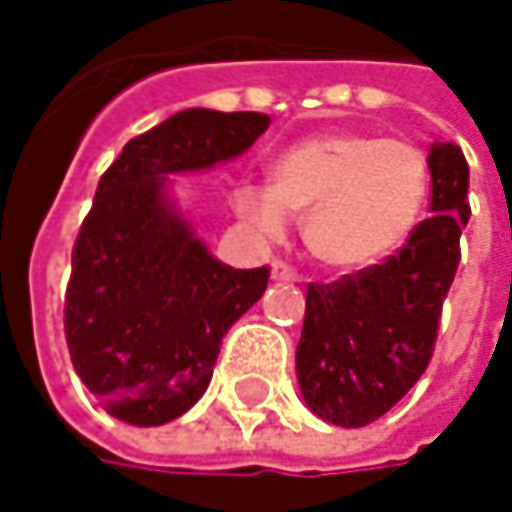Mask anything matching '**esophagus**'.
Listing matches in <instances>:
<instances>
[{
    "instance_id": "1",
    "label": "esophagus",
    "mask_w": 512,
    "mask_h": 512,
    "mask_svg": "<svg viewBox=\"0 0 512 512\" xmlns=\"http://www.w3.org/2000/svg\"><path fill=\"white\" fill-rule=\"evenodd\" d=\"M272 278H275V281H299V272H296L290 263L275 260V263H272Z\"/></svg>"
}]
</instances>
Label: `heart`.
Here are the masks:
<instances>
[{"mask_svg":"<svg viewBox=\"0 0 512 512\" xmlns=\"http://www.w3.org/2000/svg\"><path fill=\"white\" fill-rule=\"evenodd\" d=\"M430 159L406 139L320 133L284 148L269 186L234 189L237 216L263 237L302 219L308 252L332 269H364L400 252L430 198Z\"/></svg>","mask_w":512,"mask_h":512,"instance_id":"1","label":"heart"}]
</instances>
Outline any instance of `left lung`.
Masks as SVG:
<instances>
[{
    "instance_id": "1",
    "label": "left lung",
    "mask_w": 512,
    "mask_h": 512,
    "mask_svg": "<svg viewBox=\"0 0 512 512\" xmlns=\"http://www.w3.org/2000/svg\"><path fill=\"white\" fill-rule=\"evenodd\" d=\"M430 210L397 255L332 284H308L296 376L314 415L338 427L382 418L427 370L471 216L468 162L454 142L430 148Z\"/></svg>"
}]
</instances>
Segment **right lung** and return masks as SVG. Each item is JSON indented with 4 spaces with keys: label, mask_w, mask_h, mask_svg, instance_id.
Here are the masks:
<instances>
[{
    "label": "right lung",
    "mask_w": 512,
    "mask_h": 512,
    "mask_svg": "<svg viewBox=\"0 0 512 512\" xmlns=\"http://www.w3.org/2000/svg\"><path fill=\"white\" fill-rule=\"evenodd\" d=\"M260 112L186 109L130 139L97 183L64 293L70 361L103 409L136 427L180 418L207 391L222 338L266 290L269 266L207 252L165 195L168 174L234 159Z\"/></svg>",
    "instance_id": "1"
}]
</instances>
